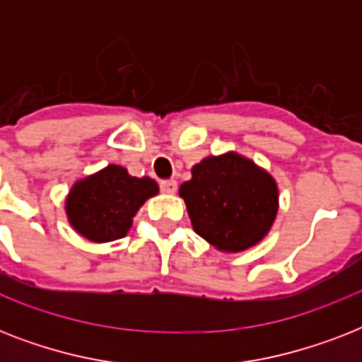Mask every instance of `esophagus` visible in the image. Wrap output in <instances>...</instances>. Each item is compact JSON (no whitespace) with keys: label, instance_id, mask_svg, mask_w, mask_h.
Returning a JSON list of instances; mask_svg holds the SVG:
<instances>
[{"label":"esophagus","instance_id":"esophagus-1","mask_svg":"<svg viewBox=\"0 0 362 362\" xmlns=\"http://www.w3.org/2000/svg\"><path fill=\"white\" fill-rule=\"evenodd\" d=\"M161 192L173 195V193L176 192V180H165V182H161Z\"/></svg>","mask_w":362,"mask_h":362}]
</instances>
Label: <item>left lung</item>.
Returning <instances> with one entry per match:
<instances>
[{
    "instance_id": "1",
    "label": "left lung",
    "mask_w": 362,
    "mask_h": 362,
    "mask_svg": "<svg viewBox=\"0 0 362 362\" xmlns=\"http://www.w3.org/2000/svg\"><path fill=\"white\" fill-rule=\"evenodd\" d=\"M193 231L226 253L244 252L269 235L278 214V184L237 152L209 156L193 165L178 189Z\"/></svg>"
}]
</instances>
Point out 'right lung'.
<instances>
[{"label":"right lung","instance_id":"obj_1","mask_svg":"<svg viewBox=\"0 0 362 362\" xmlns=\"http://www.w3.org/2000/svg\"><path fill=\"white\" fill-rule=\"evenodd\" d=\"M158 193V182L152 178H136L122 165H107L73 184L65 214L81 237L99 244L112 242L129 233L139 209Z\"/></svg>","mask_w":362,"mask_h":362}]
</instances>
